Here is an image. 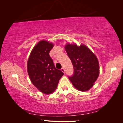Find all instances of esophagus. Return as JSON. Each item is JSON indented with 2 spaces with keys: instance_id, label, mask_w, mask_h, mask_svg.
Here are the masks:
<instances>
[{
  "instance_id": "1",
  "label": "esophagus",
  "mask_w": 123,
  "mask_h": 123,
  "mask_svg": "<svg viewBox=\"0 0 123 123\" xmlns=\"http://www.w3.org/2000/svg\"><path fill=\"white\" fill-rule=\"evenodd\" d=\"M61 70L62 72H63V73H64V72H65V70H64V68H62L61 69Z\"/></svg>"
}]
</instances>
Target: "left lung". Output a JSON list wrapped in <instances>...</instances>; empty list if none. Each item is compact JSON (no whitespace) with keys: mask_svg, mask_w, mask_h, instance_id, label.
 <instances>
[{"mask_svg":"<svg viewBox=\"0 0 123 123\" xmlns=\"http://www.w3.org/2000/svg\"><path fill=\"white\" fill-rule=\"evenodd\" d=\"M65 49L74 68V73L69 79L77 89L88 91L94 85L99 74L96 56L85 45L78 47L75 44H68Z\"/></svg>","mask_w":123,"mask_h":123,"instance_id":"8db88e82","label":"left lung"}]
</instances>
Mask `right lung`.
Returning <instances> with one entry per match:
<instances>
[{
    "mask_svg": "<svg viewBox=\"0 0 123 123\" xmlns=\"http://www.w3.org/2000/svg\"><path fill=\"white\" fill-rule=\"evenodd\" d=\"M54 45L41 41L32 49L28 61V72L33 85L44 94L55 90L64 73L57 69L49 52Z\"/></svg>",
    "mask_w": 123,
    "mask_h": 123,
    "instance_id": "right-lung-1",
    "label": "right lung"
}]
</instances>
